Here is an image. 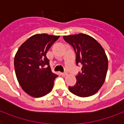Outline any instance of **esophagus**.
<instances>
[{
  "mask_svg": "<svg viewBox=\"0 0 124 124\" xmlns=\"http://www.w3.org/2000/svg\"><path fill=\"white\" fill-rule=\"evenodd\" d=\"M60 75L62 76H64V77H65V76H66L68 74H67V73H60Z\"/></svg>",
  "mask_w": 124,
  "mask_h": 124,
  "instance_id": "obj_1",
  "label": "esophagus"
}]
</instances>
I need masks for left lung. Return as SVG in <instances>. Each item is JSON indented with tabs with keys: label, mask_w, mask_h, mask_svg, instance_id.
<instances>
[{
	"label": "left lung",
	"mask_w": 124,
	"mask_h": 124,
	"mask_svg": "<svg viewBox=\"0 0 124 124\" xmlns=\"http://www.w3.org/2000/svg\"><path fill=\"white\" fill-rule=\"evenodd\" d=\"M63 39L73 47L77 65H82V72L76 77V84L69 86V90L80 97L92 96L98 92L106 80L108 59L104 48L86 34L64 36Z\"/></svg>",
	"instance_id": "8db88e82"
}]
</instances>
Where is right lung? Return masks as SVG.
Instances as JSON below:
<instances>
[{"label": "right lung", "mask_w": 124, "mask_h": 124, "mask_svg": "<svg viewBox=\"0 0 124 124\" xmlns=\"http://www.w3.org/2000/svg\"><path fill=\"white\" fill-rule=\"evenodd\" d=\"M59 37L46 33L34 35L20 46L15 56L16 78L31 96L42 97L53 89L58 75L51 71L46 53Z\"/></svg>", "instance_id": "obj_1"}]
</instances>
